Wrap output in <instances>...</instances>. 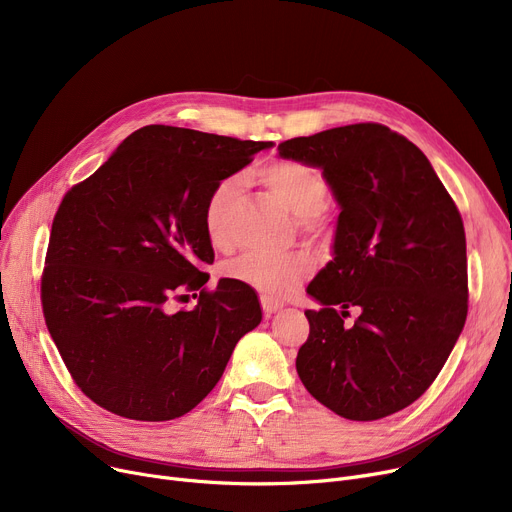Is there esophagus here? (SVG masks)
I'll return each instance as SVG.
<instances>
[{"mask_svg":"<svg viewBox=\"0 0 512 512\" xmlns=\"http://www.w3.org/2000/svg\"><path fill=\"white\" fill-rule=\"evenodd\" d=\"M261 307H263V313L270 317L272 313H276V311H280L282 307H284V303L282 301H278V299H272V297H261Z\"/></svg>","mask_w":512,"mask_h":512,"instance_id":"1","label":"esophagus"}]
</instances>
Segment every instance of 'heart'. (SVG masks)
<instances>
[{
    "label": "heart",
    "instance_id": "obj_1",
    "mask_svg": "<svg viewBox=\"0 0 512 512\" xmlns=\"http://www.w3.org/2000/svg\"><path fill=\"white\" fill-rule=\"evenodd\" d=\"M259 180L290 213L301 218L309 230L324 224L328 182L317 168L305 161L282 159L259 170ZM242 188L240 176H228L215 184L203 207V226L215 247L228 245V213ZM311 270V259L303 251L263 253L249 251L226 263V276L247 284L267 297H284Z\"/></svg>",
    "mask_w": 512,
    "mask_h": 512
}]
</instances>
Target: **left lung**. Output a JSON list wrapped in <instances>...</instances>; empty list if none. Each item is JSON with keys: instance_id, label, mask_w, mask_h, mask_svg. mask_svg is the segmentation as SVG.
<instances>
[{"instance_id": "obj_1", "label": "left lung", "mask_w": 512, "mask_h": 512, "mask_svg": "<svg viewBox=\"0 0 512 512\" xmlns=\"http://www.w3.org/2000/svg\"><path fill=\"white\" fill-rule=\"evenodd\" d=\"M319 168L340 207L332 261L307 294L297 371L336 415L375 421L438 378L467 319L461 213L419 147L382 124L338 126L278 145ZM362 315L348 329L347 309Z\"/></svg>"}]
</instances>
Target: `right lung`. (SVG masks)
I'll return each mask as SVG.
<instances>
[{
  "label": "right lung",
  "instance_id": "1",
  "mask_svg": "<svg viewBox=\"0 0 512 512\" xmlns=\"http://www.w3.org/2000/svg\"><path fill=\"white\" fill-rule=\"evenodd\" d=\"M274 143L145 126L66 193L53 218L41 301L76 386L134 421L182 417L213 390L236 342L261 324L251 286L222 278L203 207L211 188ZM195 291L198 305L171 299Z\"/></svg>",
  "mask_w": 512,
  "mask_h": 512
}]
</instances>
